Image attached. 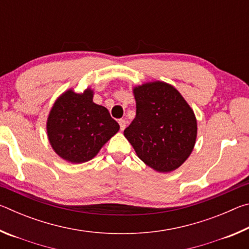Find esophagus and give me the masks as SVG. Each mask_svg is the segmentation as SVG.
Listing matches in <instances>:
<instances>
[{
  "mask_svg": "<svg viewBox=\"0 0 249 249\" xmlns=\"http://www.w3.org/2000/svg\"><path fill=\"white\" fill-rule=\"evenodd\" d=\"M119 124H120V127H121V130H124L125 127H126V121L124 119H121L119 121Z\"/></svg>",
  "mask_w": 249,
  "mask_h": 249,
  "instance_id": "obj_1",
  "label": "esophagus"
}]
</instances>
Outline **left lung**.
<instances>
[{
	"label": "left lung",
	"mask_w": 249,
	"mask_h": 249,
	"mask_svg": "<svg viewBox=\"0 0 249 249\" xmlns=\"http://www.w3.org/2000/svg\"><path fill=\"white\" fill-rule=\"evenodd\" d=\"M136 116L125 137L147 166L160 172L179 168L196 144L195 113L174 87L151 82L134 89Z\"/></svg>",
	"instance_id": "1"
}]
</instances>
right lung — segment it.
I'll use <instances>...</instances> for the list:
<instances>
[{
  "label": "right lung",
  "instance_id": "add662e5",
  "mask_svg": "<svg viewBox=\"0 0 249 249\" xmlns=\"http://www.w3.org/2000/svg\"><path fill=\"white\" fill-rule=\"evenodd\" d=\"M91 90L78 94L67 91L50 111L47 133L53 150L73 163L86 162L119 132L120 125L107 108L95 104Z\"/></svg>",
  "mask_w": 249,
  "mask_h": 249
}]
</instances>
